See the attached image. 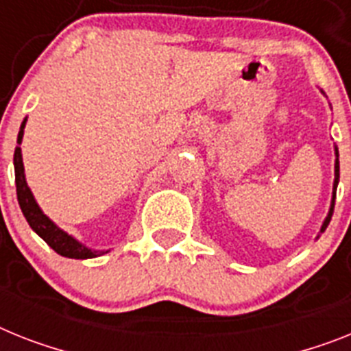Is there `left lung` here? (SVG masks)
<instances>
[{
    "instance_id": "obj_1",
    "label": "left lung",
    "mask_w": 351,
    "mask_h": 351,
    "mask_svg": "<svg viewBox=\"0 0 351 351\" xmlns=\"http://www.w3.org/2000/svg\"><path fill=\"white\" fill-rule=\"evenodd\" d=\"M337 184H339V152L335 148V180H334V191H332V203H330V210H328V216L323 221V226H321V234L326 230V226L330 223L332 214H334V205H335V191H337Z\"/></svg>"
}]
</instances>
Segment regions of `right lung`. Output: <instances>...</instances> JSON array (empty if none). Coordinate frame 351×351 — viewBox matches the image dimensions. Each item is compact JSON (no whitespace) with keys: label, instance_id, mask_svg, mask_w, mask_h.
I'll use <instances>...</instances> for the list:
<instances>
[{"label":"right lung","instance_id":"1","mask_svg":"<svg viewBox=\"0 0 351 351\" xmlns=\"http://www.w3.org/2000/svg\"><path fill=\"white\" fill-rule=\"evenodd\" d=\"M25 125L26 119L23 121V125H21L19 128V134H17V144H21V141H23ZM14 169H16V191L21 210L25 214L28 225L32 226V230L39 235V237H43V239L48 243L49 248H53L58 255L67 258H94L103 255V253H107L96 252V250L87 248L85 244L78 243L73 235L60 230V228H58V226L40 210V207L37 205V202H35L34 194H32L30 187L26 184L25 166H23V155H21L19 146H17L16 152H14Z\"/></svg>","mask_w":351,"mask_h":351}]
</instances>
